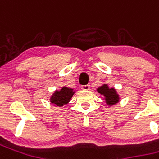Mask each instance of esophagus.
<instances>
[{"mask_svg":"<svg viewBox=\"0 0 159 159\" xmlns=\"http://www.w3.org/2000/svg\"><path fill=\"white\" fill-rule=\"evenodd\" d=\"M90 89V85H84L82 86V89L83 90H89Z\"/></svg>","mask_w":159,"mask_h":159,"instance_id":"34e87169","label":"esophagus"}]
</instances>
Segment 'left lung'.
<instances>
[{
	"mask_svg": "<svg viewBox=\"0 0 159 159\" xmlns=\"http://www.w3.org/2000/svg\"><path fill=\"white\" fill-rule=\"evenodd\" d=\"M97 92L103 95V99L105 100V102L109 107H111L113 105H116L120 101L119 94L117 93V90L115 88H110L108 84L104 83L102 86L97 89Z\"/></svg>",
	"mask_w": 159,
	"mask_h": 159,
	"instance_id": "1",
	"label": "left lung"
}]
</instances>
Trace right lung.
Instances as JSON below:
<instances>
[{
    "label": "right lung",
    "instance_id": "add662e5",
    "mask_svg": "<svg viewBox=\"0 0 159 159\" xmlns=\"http://www.w3.org/2000/svg\"><path fill=\"white\" fill-rule=\"evenodd\" d=\"M75 91L73 89L64 86L60 90H55L51 95L49 100L54 107H63L64 105L69 103Z\"/></svg>",
    "mask_w": 159,
    "mask_h": 159
}]
</instances>
